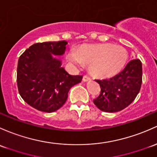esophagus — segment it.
<instances>
[{
  "label": "esophagus",
  "instance_id": "obj_1",
  "mask_svg": "<svg viewBox=\"0 0 157 157\" xmlns=\"http://www.w3.org/2000/svg\"><path fill=\"white\" fill-rule=\"evenodd\" d=\"M89 80H90V77H89L88 75H84L83 77V81L87 82L89 81Z\"/></svg>",
  "mask_w": 157,
  "mask_h": 157
}]
</instances>
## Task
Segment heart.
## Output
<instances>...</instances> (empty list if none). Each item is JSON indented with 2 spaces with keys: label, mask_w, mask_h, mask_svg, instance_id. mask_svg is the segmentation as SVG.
Wrapping results in <instances>:
<instances>
[{
  "label": "heart",
  "mask_w": 157,
  "mask_h": 157,
  "mask_svg": "<svg viewBox=\"0 0 157 157\" xmlns=\"http://www.w3.org/2000/svg\"><path fill=\"white\" fill-rule=\"evenodd\" d=\"M128 59L124 47L112 44H83L77 49H71L67 59L72 65L80 67L89 65L92 75L98 78H110L124 68Z\"/></svg>",
  "instance_id": "b5f03b06"
}]
</instances>
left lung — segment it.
<instances>
[{
	"instance_id": "left-lung-1",
	"label": "left lung",
	"mask_w": 157,
	"mask_h": 157,
	"mask_svg": "<svg viewBox=\"0 0 157 157\" xmlns=\"http://www.w3.org/2000/svg\"><path fill=\"white\" fill-rule=\"evenodd\" d=\"M101 92L93 103L101 110L108 113L120 111L136 98L142 83V64L140 59L130 61L120 73L104 80H95Z\"/></svg>"
}]
</instances>
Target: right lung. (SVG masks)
<instances>
[{"instance_id": "obj_1", "label": "right lung", "mask_w": 157, "mask_h": 157, "mask_svg": "<svg viewBox=\"0 0 157 157\" xmlns=\"http://www.w3.org/2000/svg\"><path fill=\"white\" fill-rule=\"evenodd\" d=\"M65 40L33 44L20 56L17 66L19 95L40 111L51 113L63 106L69 90L82 75H70L53 57L65 52Z\"/></svg>"}]
</instances>
